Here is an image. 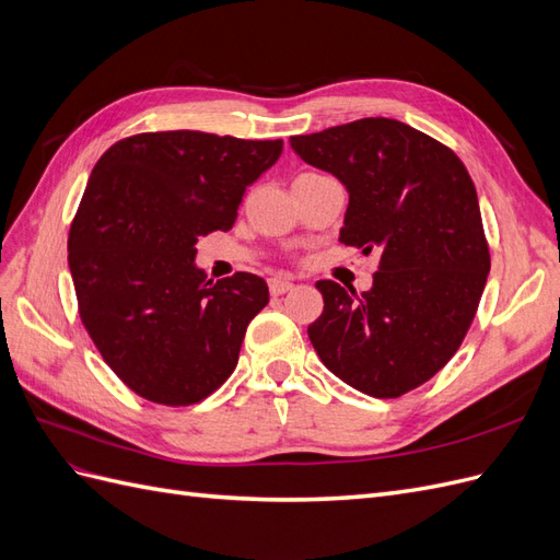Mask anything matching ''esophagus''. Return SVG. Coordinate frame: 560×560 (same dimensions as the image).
I'll list each match as a JSON object with an SVG mask.
<instances>
[{"label":"esophagus","mask_w":560,"mask_h":560,"mask_svg":"<svg viewBox=\"0 0 560 560\" xmlns=\"http://www.w3.org/2000/svg\"><path fill=\"white\" fill-rule=\"evenodd\" d=\"M268 287H270V294L280 296V294H284V292L294 290V282H292V280H284V278H270V280H268Z\"/></svg>","instance_id":"1"}]
</instances>
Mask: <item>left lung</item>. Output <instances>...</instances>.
<instances>
[{"label": "left lung", "instance_id": "left-lung-1", "mask_svg": "<svg viewBox=\"0 0 560 560\" xmlns=\"http://www.w3.org/2000/svg\"><path fill=\"white\" fill-rule=\"evenodd\" d=\"M290 144L346 186L338 241L381 254L369 292L315 284L325 311L308 327L311 343L360 393H409L460 348L490 270L467 167L430 135L383 116L296 135Z\"/></svg>", "mask_w": 560, "mask_h": 560}]
</instances>
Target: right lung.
Listing matches in <instances>:
<instances>
[{"label":"right lung","instance_id":"1","mask_svg":"<svg viewBox=\"0 0 560 560\" xmlns=\"http://www.w3.org/2000/svg\"><path fill=\"white\" fill-rule=\"evenodd\" d=\"M280 154L282 140L167 130L132 135L95 163L67 261L83 327L132 393L189 406L233 374L268 284L208 280L196 243L233 226L247 186Z\"/></svg>","mask_w":560,"mask_h":560}]
</instances>
